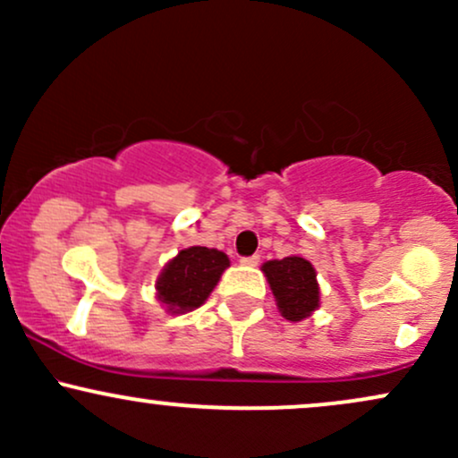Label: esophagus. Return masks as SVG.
Returning <instances> with one entry per match:
<instances>
[{
	"mask_svg": "<svg viewBox=\"0 0 458 458\" xmlns=\"http://www.w3.org/2000/svg\"><path fill=\"white\" fill-rule=\"evenodd\" d=\"M241 265L259 267L260 265V256H247V259H241Z\"/></svg>",
	"mask_w": 458,
	"mask_h": 458,
	"instance_id": "34e87169",
	"label": "esophagus"
}]
</instances>
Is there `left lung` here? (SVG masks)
<instances>
[{"label": "left lung", "mask_w": 458, "mask_h": 458, "mask_svg": "<svg viewBox=\"0 0 458 458\" xmlns=\"http://www.w3.org/2000/svg\"><path fill=\"white\" fill-rule=\"evenodd\" d=\"M277 310L286 320L297 323L312 317L320 308V286L317 269L301 256H286L282 260H267L262 265Z\"/></svg>", "instance_id": "8db88e82"}]
</instances>
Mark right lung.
<instances>
[{"instance_id":"add662e5","label":"right lung","mask_w":458,"mask_h":458,"mask_svg":"<svg viewBox=\"0 0 458 458\" xmlns=\"http://www.w3.org/2000/svg\"><path fill=\"white\" fill-rule=\"evenodd\" d=\"M230 267V259L213 247H185L165 262L157 277V299L170 314H185L202 306L222 273Z\"/></svg>"}]
</instances>
